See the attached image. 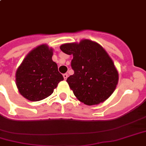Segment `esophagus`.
<instances>
[{
  "label": "esophagus",
  "mask_w": 146,
  "mask_h": 146,
  "mask_svg": "<svg viewBox=\"0 0 146 146\" xmlns=\"http://www.w3.org/2000/svg\"><path fill=\"white\" fill-rule=\"evenodd\" d=\"M63 77H64V80H66V79L68 78L67 73H64V74H63Z\"/></svg>",
  "instance_id": "obj_1"
}]
</instances>
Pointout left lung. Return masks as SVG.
I'll return each instance as SVG.
<instances>
[{
    "label": "left lung",
    "instance_id": "left-lung-1",
    "mask_svg": "<svg viewBox=\"0 0 146 146\" xmlns=\"http://www.w3.org/2000/svg\"><path fill=\"white\" fill-rule=\"evenodd\" d=\"M60 49L73 55L71 66L74 73L66 82L80 101L87 105L99 104L113 94L118 82V72L100 44L83 39L62 44Z\"/></svg>",
    "mask_w": 146,
    "mask_h": 146
}]
</instances>
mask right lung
Masks as SVG:
<instances>
[{
    "mask_svg": "<svg viewBox=\"0 0 146 146\" xmlns=\"http://www.w3.org/2000/svg\"><path fill=\"white\" fill-rule=\"evenodd\" d=\"M53 49L48 45L37 46L28 53L15 73L18 91L31 101H39L53 93L63 76L52 61Z\"/></svg>",
    "mask_w": 146,
    "mask_h": 146,
    "instance_id": "1",
    "label": "right lung"
}]
</instances>
